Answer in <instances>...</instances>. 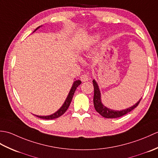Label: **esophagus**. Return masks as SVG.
<instances>
[{
  "label": "esophagus",
  "mask_w": 158,
  "mask_h": 158,
  "mask_svg": "<svg viewBox=\"0 0 158 158\" xmlns=\"http://www.w3.org/2000/svg\"><path fill=\"white\" fill-rule=\"evenodd\" d=\"M80 79L82 82H85L88 81L89 79V75H87V74H84V75H82L81 77H80Z\"/></svg>",
  "instance_id": "obj_1"
}]
</instances>
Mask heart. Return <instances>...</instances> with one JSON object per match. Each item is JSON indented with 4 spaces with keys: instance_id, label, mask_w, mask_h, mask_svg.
Masks as SVG:
<instances>
[{
    "instance_id": "obj_1",
    "label": "heart",
    "mask_w": 158,
    "mask_h": 158,
    "mask_svg": "<svg viewBox=\"0 0 158 158\" xmlns=\"http://www.w3.org/2000/svg\"><path fill=\"white\" fill-rule=\"evenodd\" d=\"M95 38H96V39H98V36H96Z\"/></svg>"
}]
</instances>
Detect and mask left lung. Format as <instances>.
<instances>
[{"instance_id":"8db88e82","label":"left lung","mask_w":158,"mask_h":158,"mask_svg":"<svg viewBox=\"0 0 158 158\" xmlns=\"http://www.w3.org/2000/svg\"><path fill=\"white\" fill-rule=\"evenodd\" d=\"M94 88V105L96 110L98 112L100 115H101L102 117L105 118H117V117H122L124 115H126L127 113L130 112L134 109L139 105V104L140 101V98L139 102H137L135 105L130 107L128 109H124L122 110H114L107 108L105 106L103 105V104L101 102V96H100V92L98 88V85L94 79L92 81Z\"/></svg>"}]
</instances>
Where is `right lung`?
<instances>
[{"label": "right lung", "mask_w": 158, "mask_h": 158, "mask_svg": "<svg viewBox=\"0 0 158 158\" xmlns=\"http://www.w3.org/2000/svg\"><path fill=\"white\" fill-rule=\"evenodd\" d=\"M40 27H41V26H39V27L36 28L35 31H36V30L39 28ZM81 81H80V80H76V81H74L72 88L70 89V92L69 93V95L67 96L66 99L65 100V102H64L63 105L60 107V109L58 110H57L56 113L52 114V115H48V116H39V115H36V116L37 117H39V118L44 119H53L58 118V117L62 115L66 111V110L68 109L69 106H70V104L71 102V100L73 99V97L74 94H75V90L77 89V87L81 84Z\"/></svg>", "instance_id": "right-lung-1"}]
</instances>
